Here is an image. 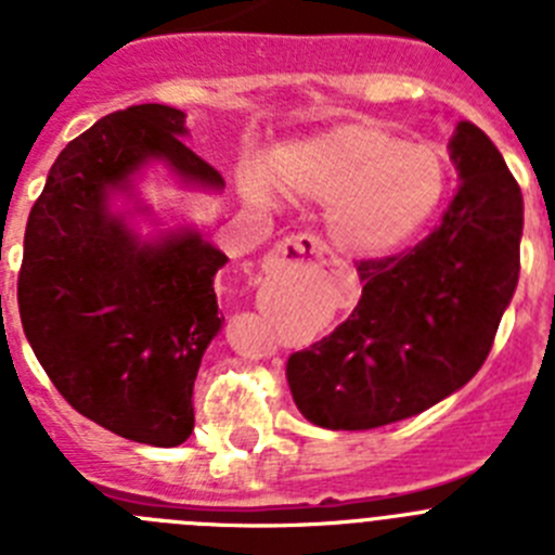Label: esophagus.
I'll return each mask as SVG.
<instances>
[{"label":"esophagus","instance_id":"esophagus-1","mask_svg":"<svg viewBox=\"0 0 555 555\" xmlns=\"http://www.w3.org/2000/svg\"><path fill=\"white\" fill-rule=\"evenodd\" d=\"M325 255L327 247L320 235L294 233L272 249V261L274 267H292V263H306L308 258H325Z\"/></svg>","mask_w":555,"mask_h":555}]
</instances>
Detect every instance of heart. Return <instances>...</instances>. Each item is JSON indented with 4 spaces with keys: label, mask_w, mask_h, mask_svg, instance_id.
I'll return each mask as SVG.
<instances>
[{
    "label": "heart",
    "mask_w": 555,
    "mask_h": 555,
    "mask_svg": "<svg viewBox=\"0 0 555 555\" xmlns=\"http://www.w3.org/2000/svg\"><path fill=\"white\" fill-rule=\"evenodd\" d=\"M274 178L294 197L325 205L336 247L377 258L405 247L434 219L450 164L436 144L356 121L278 152ZM244 191L253 203H269V185L258 175L244 180Z\"/></svg>",
    "instance_id": "heart-1"
}]
</instances>
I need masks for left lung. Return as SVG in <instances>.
I'll return each mask as SVG.
<instances>
[{
  "label": "left lung",
  "mask_w": 555,
  "mask_h": 555,
  "mask_svg": "<svg viewBox=\"0 0 555 555\" xmlns=\"http://www.w3.org/2000/svg\"><path fill=\"white\" fill-rule=\"evenodd\" d=\"M459 189L442 224L405 253L356 261L361 300L331 336L292 352L308 423L366 430L430 409L483 366L519 278L522 194L483 130L450 141Z\"/></svg>",
  "instance_id": "1"
}]
</instances>
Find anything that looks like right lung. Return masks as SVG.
Instances as JSON below:
<instances>
[{
	"label": "right lung",
	"instance_id": "obj_1",
	"mask_svg": "<svg viewBox=\"0 0 555 555\" xmlns=\"http://www.w3.org/2000/svg\"><path fill=\"white\" fill-rule=\"evenodd\" d=\"M183 111L132 105L68 141L24 233L18 313L24 336L66 403L102 428L155 448L194 430V377L224 317L217 272L228 255L180 230L141 244L107 210L111 191L150 158L189 183L222 189L180 141Z\"/></svg>",
	"mask_w": 555,
	"mask_h": 555
}]
</instances>
